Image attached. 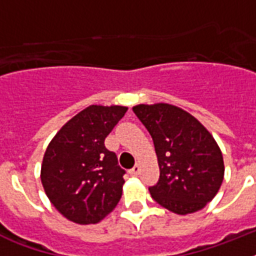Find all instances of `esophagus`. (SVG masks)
Segmentation results:
<instances>
[{"mask_svg":"<svg viewBox=\"0 0 256 256\" xmlns=\"http://www.w3.org/2000/svg\"><path fill=\"white\" fill-rule=\"evenodd\" d=\"M140 166H138V164H136L134 168L128 170V172H130V175H132V176H136V175L140 174Z\"/></svg>","mask_w":256,"mask_h":256,"instance_id":"1","label":"esophagus"}]
</instances>
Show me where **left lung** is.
<instances>
[{
    "label": "left lung",
    "mask_w": 256,
    "mask_h": 256,
    "mask_svg": "<svg viewBox=\"0 0 256 256\" xmlns=\"http://www.w3.org/2000/svg\"><path fill=\"white\" fill-rule=\"evenodd\" d=\"M152 138L160 179L148 187L152 199L171 212L202 210L218 192L224 175L220 148L206 128L168 104L132 108Z\"/></svg>",
    "instance_id": "left-lung-1"
}]
</instances>
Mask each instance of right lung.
<instances>
[{
	"instance_id": "obj_1",
	"label": "right lung",
	"mask_w": 256,
	"mask_h": 256,
	"mask_svg": "<svg viewBox=\"0 0 256 256\" xmlns=\"http://www.w3.org/2000/svg\"><path fill=\"white\" fill-rule=\"evenodd\" d=\"M128 108L92 104L78 112L46 148L42 186L65 218L80 224L100 222L122 196L126 171L104 140Z\"/></svg>"
}]
</instances>
